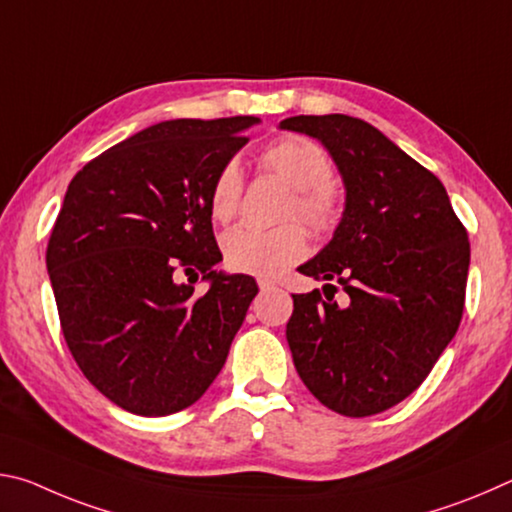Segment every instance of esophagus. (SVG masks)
Segmentation results:
<instances>
[{
	"instance_id": "1",
	"label": "esophagus",
	"mask_w": 512,
	"mask_h": 512,
	"mask_svg": "<svg viewBox=\"0 0 512 512\" xmlns=\"http://www.w3.org/2000/svg\"><path fill=\"white\" fill-rule=\"evenodd\" d=\"M259 289H262V291H273L275 289V280H273V277H259Z\"/></svg>"
}]
</instances>
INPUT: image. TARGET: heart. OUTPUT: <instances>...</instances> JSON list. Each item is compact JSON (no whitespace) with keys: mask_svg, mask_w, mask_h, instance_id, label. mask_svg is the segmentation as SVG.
I'll use <instances>...</instances> for the list:
<instances>
[{"mask_svg":"<svg viewBox=\"0 0 512 512\" xmlns=\"http://www.w3.org/2000/svg\"><path fill=\"white\" fill-rule=\"evenodd\" d=\"M259 167L296 189L287 216H298L316 235H327L341 219V194L334 185V162L323 146L305 135H282L259 153ZM244 198V176L235 162L223 164L210 187V212L216 221L235 219ZM223 262L230 271L264 275L300 262L307 235L298 223L277 228L237 225L223 237Z\"/></svg>","mask_w":512,"mask_h":512,"instance_id":"obj_1","label":"heart"}]
</instances>
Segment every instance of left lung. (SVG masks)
Here are the masks:
<instances>
[{
    "instance_id": "8db88e82",
    "label": "left lung",
    "mask_w": 512,
    "mask_h": 512,
    "mask_svg": "<svg viewBox=\"0 0 512 512\" xmlns=\"http://www.w3.org/2000/svg\"><path fill=\"white\" fill-rule=\"evenodd\" d=\"M282 128L327 146L348 201L334 239L300 266L339 287L291 293L287 341L320 404L366 418L429 377L463 318L470 239L440 180L368 121L298 115Z\"/></svg>"
}]
</instances>
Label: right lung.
I'll use <instances>...</instances> for the list:
<instances>
[{
	"label": "right lung",
	"instance_id": "right-lung-1",
	"mask_svg": "<svg viewBox=\"0 0 512 512\" xmlns=\"http://www.w3.org/2000/svg\"><path fill=\"white\" fill-rule=\"evenodd\" d=\"M257 117L171 119L76 173L47 244L60 329L76 366L124 411L192 406L219 375L257 282L221 275L210 187ZM213 280L205 294L183 274Z\"/></svg>",
	"mask_w": 512,
	"mask_h": 512
}]
</instances>
